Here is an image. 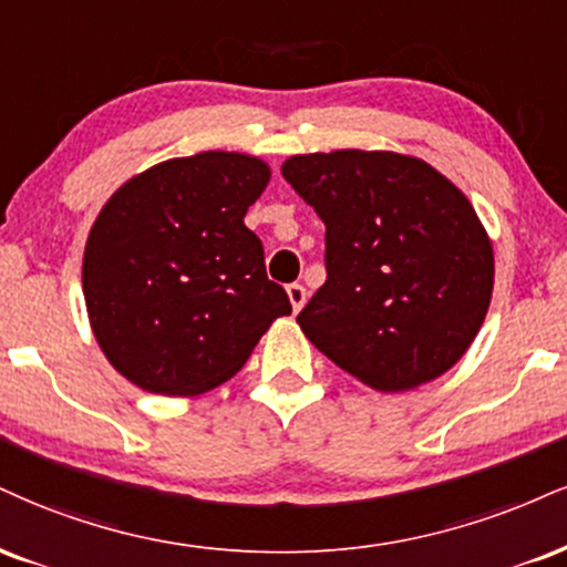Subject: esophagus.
Segmentation results:
<instances>
[{"label": "esophagus", "instance_id": "1", "mask_svg": "<svg viewBox=\"0 0 567 567\" xmlns=\"http://www.w3.org/2000/svg\"><path fill=\"white\" fill-rule=\"evenodd\" d=\"M306 296H309V292H306L303 285H298V282L288 285V298H290V303H292V311H301L303 309Z\"/></svg>", "mask_w": 567, "mask_h": 567}]
</instances>
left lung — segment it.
<instances>
[{"instance_id": "left-lung-1", "label": "left lung", "mask_w": 567, "mask_h": 567, "mask_svg": "<svg viewBox=\"0 0 567 567\" xmlns=\"http://www.w3.org/2000/svg\"><path fill=\"white\" fill-rule=\"evenodd\" d=\"M282 176L327 229V279L298 313L306 338L378 391L454 367L494 290V250L467 197L399 153L292 155Z\"/></svg>"}]
</instances>
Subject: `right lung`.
I'll list each match as a JSON object with an SVG mask.
<instances>
[{
  "label": "right lung",
  "instance_id": "obj_1",
  "mask_svg": "<svg viewBox=\"0 0 567 567\" xmlns=\"http://www.w3.org/2000/svg\"><path fill=\"white\" fill-rule=\"evenodd\" d=\"M266 184L264 161L210 150L147 168L100 210L84 250L86 311L107 361L134 385L210 391L292 311L243 221Z\"/></svg>",
  "mask_w": 567,
  "mask_h": 567
}]
</instances>
